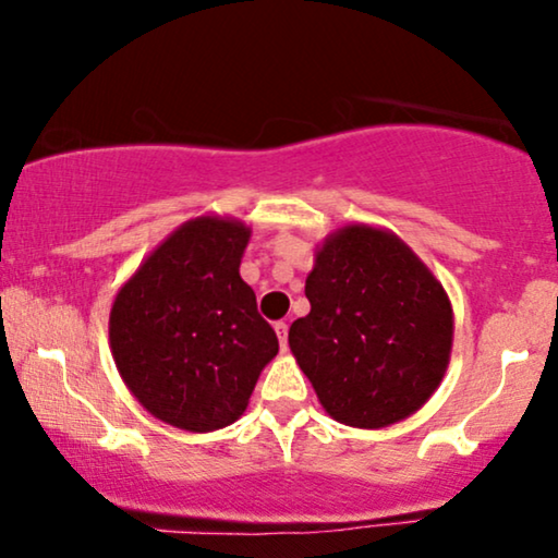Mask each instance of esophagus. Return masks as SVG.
Wrapping results in <instances>:
<instances>
[{"label": "esophagus", "mask_w": 558, "mask_h": 558, "mask_svg": "<svg viewBox=\"0 0 558 558\" xmlns=\"http://www.w3.org/2000/svg\"><path fill=\"white\" fill-rule=\"evenodd\" d=\"M274 330H277V338H279V345H281V350H287L289 325H287V323H277V325H274Z\"/></svg>", "instance_id": "34e87169"}]
</instances>
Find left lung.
Instances as JSON below:
<instances>
[{"label":"left lung","mask_w":558,"mask_h":558,"mask_svg":"<svg viewBox=\"0 0 558 558\" xmlns=\"http://www.w3.org/2000/svg\"><path fill=\"white\" fill-rule=\"evenodd\" d=\"M289 348L335 422L380 429L429 401L452 350V304L426 264L384 228L327 235Z\"/></svg>","instance_id":"left-lung-1"}]
</instances>
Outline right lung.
Masks as SVG:
<instances>
[{"label": "right lung", "instance_id": "add662e5", "mask_svg": "<svg viewBox=\"0 0 558 558\" xmlns=\"http://www.w3.org/2000/svg\"><path fill=\"white\" fill-rule=\"evenodd\" d=\"M251 228L201 216L182 223L119 289L109 317L117 368L159 422L216 432L248 407L277 332L241 279Z\"/></svg>", "mask_w": 558, "mask_h": 558}]
</instances>
